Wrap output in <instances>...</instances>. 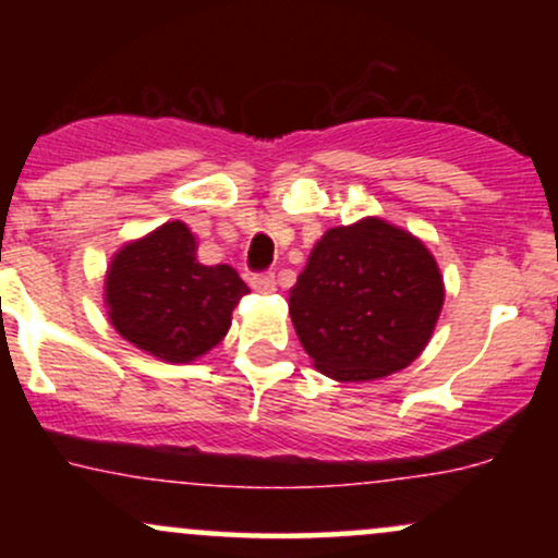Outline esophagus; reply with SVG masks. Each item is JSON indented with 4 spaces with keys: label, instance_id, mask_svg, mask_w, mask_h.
I'll return each instance as SVG.
<instances>
[{
    "label": "esophagus",
    "instance_id": "obj_1",
    "mask_svg": "<svg viewBox=\"0 0 558 558\" xmlns=\"http://www.w3.org/2000/svg\"><path fill=\"white\" fill-rule=\"evenodd\" d=\"M248 283H252L254 291H259V293H272L275 288H278V283H275V275H272V272L254 275V278L248 280Z\"/></svg>",
    "mask_w": 558,
    "mask_h": 558
}]
</instances>
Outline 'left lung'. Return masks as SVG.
<instances>
[{"mask_svg":"<svg viewBox=\"0 0 558 558\" xmlns=\"http://www.w3.org/2000/svg\"><path fill=\"white\" fill-rule=\"evenodd\" d=\"M444 299L430 248L383 217H362L325 230L288 293V312L319 373L367 383L417 360Z\"/></svg>","mask_w":558,"mask_h":558,"instance_id":"left-lung-1","label":"left lung"}]
</instances>
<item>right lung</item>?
<instances>
[{
  "instance_id": "obj_1",
  "label": "right lung",
  "mask_w": 558,
  "mask_h": 558,
  "mask_svg": "<svg viewBox=\"0 0 558 558\" xmlns=\"http://www.w3.org/2000/svg\"><path fill=\"white\" fill-rule=\"evenodd\" d=\"M196 235L181 220L128 241L105 275L112 328L149 356L189 364L226 338L248 286L230 265H202Z\"/></svg>"
}]
</instances>
